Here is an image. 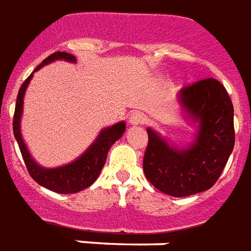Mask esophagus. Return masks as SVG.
<instances>
[{"label": "esophagus", "mask_w": 251, "mask_h": 251, "mask_svg": "<svg viewBox=\"0 0 251 251\" xmlns=\"http://www.w3.org/2000/svg\"><path fill=\"white\" fill-rule=\"evenodd\" d=\"M129 122H130L131 125H144L145 122H146V116H145L144 113H140V111H137V113H133L129 118Z\"/></svg>", "instance_id": "obj_1"}]
</instances>
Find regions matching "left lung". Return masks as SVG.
Returning a JSON list of instances; mask_svg holds the SVG:
<instances>
[{
	"instance_id": "8db88e82",
	"label": "left lung",
	"mask_w": 251,
	"mask_h": 251,
	"mask_svg": "<svg viewBox=\"0 0 251 251\" xmlns=\"http://www.w3.org/2000/svg\"><path fill=\"white\" fill-rule=\"evenodd\" d=\"M178 100L186 116L198 124L196 140L186 149H177L148 129L144 172L165 194L187 197L210 189L226 166L234 148V109L215 78L185 86Z\"/></svg>"
}]
</instances>
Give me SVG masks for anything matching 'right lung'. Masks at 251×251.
I'll return each mask as SVG.
<instances>
[{
    "mask_svg": "<svg viewBox=\"0 0 251 251\" xmlns=\"http://www.w3.org/2000/svg\"><path fill=\"white\" fill-rule=\"evenodd\" d=\"M55 59H65L69 62H75V57L73 54H69L66 51H55L51 55H49L48 58L44 59L34 69V72H37L42 66L53 62ZM33 73L24 81L21 88L18 90L16 110H14V117H13V131H14L17 144L21 150L24 162L26 165L30 177L41 186L46 187L51 192L59 193V194L78 193L90 186L98 178L103 165L106 162L107 151L111 148V145L114 144L117 140H120L124 134V131H125V122H118L116 125L101 130L96 141L89 146V149L72 163L54 169L42 168L31 158V155L27 151L26 145L22 140L21 129H20L24 96H25V92H26V88L30 82L31 77H33Z\"/></svg>",
    "mask_w": 251,
    "mask_h": 251,
    "instance_id": "obj_1",
    "label": "right lung"
}]
</instances>
